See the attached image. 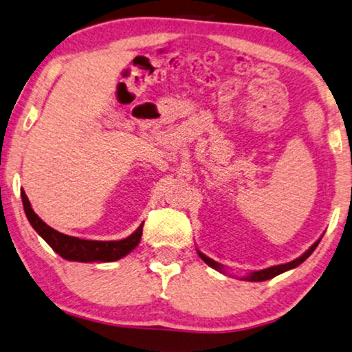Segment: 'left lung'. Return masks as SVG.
Wrapping results in <instances>:
<instances>
[{
  "mask_svg": "<svg viewBox=\"0 0 352 352\" xmlns=\"http://www.w3.org/2000/svg\"><path fill=\"white\" fill-rule=\"evenodd\" d=\"M318 244H319V241H316V243L313 244V246L309 248L308 251L303 254V256H300L298 258H295V261H292V262L283 263V265H274V267L261 270V272H252L251 274H248V276L244 278V279H248V281H267V279H272V278H274V276H278V274L287 272V270H292V268H295V267H298L300 263H303L309 256H311L314 249L318 248ZM198 256H200V257L203 258V262H206L208 265H210V267H212L214 270H217V272H222V273H223V267H222L221 263L214 262L212 258L206 257L205 254H201L200 251H198Z\"/></svg>",
  "mask_w": 352,
  "mask_h": 352,
  "instance_id": "1",
  "label": "left lung"
}]
</instances>
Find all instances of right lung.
Here are the masks:
<instances>
[{"label": "right lung", "instance_id": "right-lung-1", "mask_svg": "<svg viewBox=\"0 0 352 352\" xmlns=\"http://www.w3.org/2000/svg\"><path fill=\"white\" fill-rule=\"evenodd\" d=\"M20 195H22L23 210L25 214H27L30 223H32V227L45 239V243H47L58 256H62L66 261L114 262L133 251L141 241L142 223L138 227V230L131 233L129 238L119 239V241H94V239H80L76 236H68L65 235V233L54 230V228L49 227L44 221H41L38 214L32 210L27 193L22 190Z\"/></svg>", "mask_w": 352, "mask_h": 352}]
</instances>
